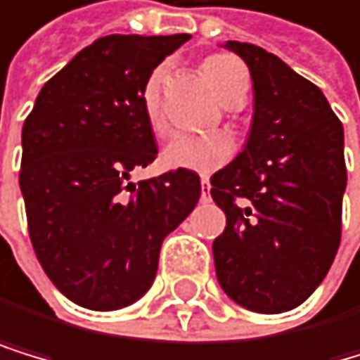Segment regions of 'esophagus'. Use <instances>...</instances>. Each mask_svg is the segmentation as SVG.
<instances>
[{"label": "esophagus", "mask_w": 360, "mask_h": 360, "mask_svg": "<svg viewBox=\"0 0 360 360\" xmlns=\"http://www.w3.org/2000/svg\"><path fill=\"white\" fill-rule=\"evenodd\" d=\"M209 189H211L209 178L202 176V180H200V195H202V200H207V198H209Z\"/></svg>", "instance_id": "obj_1"}]
</instances>
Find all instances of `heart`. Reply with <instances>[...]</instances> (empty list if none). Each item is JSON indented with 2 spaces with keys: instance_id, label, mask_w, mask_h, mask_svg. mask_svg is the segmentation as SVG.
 Returning <instances> with one entry per match:
<instances>
[{
  "instance_id": "b5f03b06",
  "label": "heart",
  "mask_w": 360,
  "mask_h": 360,
  "mask_svg": "<svg viewBox=\"0 0 360 360\" xmlns=\"http://www.w3.org/2000/svg\"><path fill=\"white\" fill-rule=\"evenodd\" d=\"M202 77L216 98L224 106H238L249 91V70L238 57L227 53L209 55L200 64ZM162 79L165 68H155L146 77L140 102L146 127L155 136L167 131V115L162 111ZM233 153V142L227 133H205V136H184L178 133L162 146V162L173 169H187L195 173H211L220 169Z\"/></svg>"
}]
</instances>
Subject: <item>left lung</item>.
<instances>
[{"instance_id": "1", "label": "left lung", "mask_w": 360, "mask_h": 360, "mask_svg": "<svg viewBox=\"0 0 360 360\" xmlns=\"http://www.w3.org/2000/svg\"><path fill=\"white\" fill-rule=\"evenodd\" d=\"M224 46L252 73L254 122L243 153L211 176L227 216L214 240L216 276L238 305L281 314L311 296L341 245L343 124L323 91L274 53Z\"/></svg>"}]
</instances>
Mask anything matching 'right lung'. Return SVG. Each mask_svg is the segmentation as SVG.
Returning a JSON list of instances; mask_svg holds the SVG:
<instances>
[{
	"instance_id": "right-lung-1",
	"label": "right lung",
	"mask_w": 360,
	"mask_h": 360,
	"mask_svg": "<svg viewBox=\"0 0 360 360\" xmlns=\"http://www.w3.org/2000/svg\"><path fill=\"white\" fill-rule=\"evenodd\" d=\"M189 35H106L39 91L22 129L19 187L39 265L68 300L98 311L146 294L162 240L200 198L187 169L131 182L158 155L140 93Z\"/></svg>"
}]
</instances>
